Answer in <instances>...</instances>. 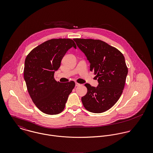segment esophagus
Returning a JSON list of instances; mask_svg holds the SVG:
<instances>
[{
	"label": "esophagus",
	"instance_id": "esophagus-1",
	"mask_svg": "<svg viewBox=\"0 0 153 153\" xmlns=\"http://www.w3.org/2000/svg\"><path fill=\"white\" fill-rule=\"evenodd\" d=\"M75 85H76V87H78V86H80V85H81V84H79V83H78V82H76V83L75 84Z\"/></svg>",
	"mask_w": 153,
	"mask_h": 153
}]
</instances>
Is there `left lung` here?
Returning a JSON list of instances; mask_svg holds the SVG:
<instances>
[{
    "instance_id": "obj_1",
    "label": "left lung",
    "mask_w": 153,
    "mask_h": 153,
    "mask_svg": "<svg viewBox=\"0 0 153 153\" xmlns=\"http://www.w3.org/2000/svg\"><path fill=\"white\" fill-rule=\"evenodd\" d=\"M78 48L90 63V71L96 75L97 87L85 84L87 94L81 98L85 108L93 113L110 109L120 98L128 74L123 54L107 43L92 39L75 38Z\"/></svg>"
}]
</instances>
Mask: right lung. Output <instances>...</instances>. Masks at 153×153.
I'll return each instance as SVG.
<instances>
[{
    "mask_svg": "<svg viewBox=\"0 0 153 153\" xmlns=\"http://www.w3.org/2000/svg\"><path fill=\"white\" fill-rule=\"evenodd\" d=\"M76 48L71 39H52L33 49L27 55L23 70L29 95L36 107L45 114L56 115L65 107L74 81L60 82L54 78L66 52Z\"/></svg>",
    "mask_w": 153,
    "mask_h": 153,
    "instance_id": "1",
    "label": "right lung"
}]
</instances>
